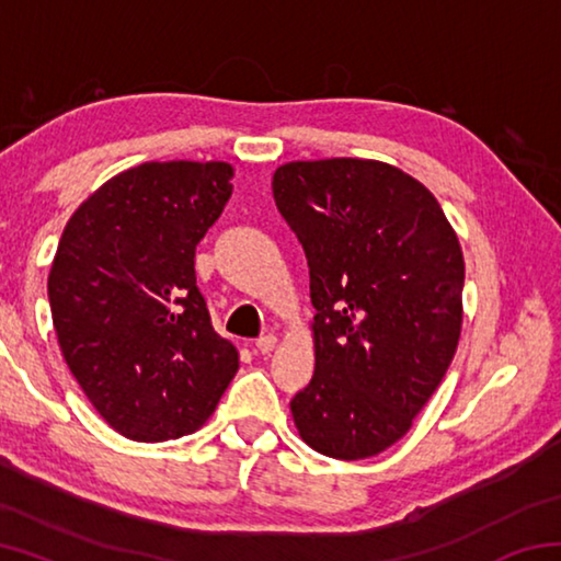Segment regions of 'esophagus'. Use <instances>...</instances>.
Returning a JSON list of instances; mask_svg holds the SVG:
<instances>
[{"label": "esophagus", "mask_w": 561, "mask_h": 561, "mask_svg": "<svg viewBox=\"0 0 561 561\" xmlns=\"http://www.w3.org/2000/svg\"><path fill=\"white\" fill-rule=\"evenodd\" d=\"M277 344H279V339L274 336V334H267V336L257 339V344H254V348H257L260 354H272V351L277 348Z\"/></svg>", "instance_id": "34e87169"}]
</instances>
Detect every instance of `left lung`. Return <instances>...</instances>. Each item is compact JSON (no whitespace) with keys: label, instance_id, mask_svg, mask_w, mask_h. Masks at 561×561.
<instances>
[{"label":"left lung","instance_id":"obj_1","mask_svg":"<svg viewBox=\"0 0 561 561\" xmlns=\"http://www.w3.org/2000/svg\"><path fill=\"white\" fill-rule=\"evenodd\" d=\"M272 195L317 309L314 378L291 401L294 425L327 458H374L411 431L458 348V234L428 187L381 160H291Z\"/></svg>","mask_w":561,"mask_h":561}]
</instances>
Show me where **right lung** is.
I'll return each mask as SVG.
<instances>
[{"label":"right lung","mask_w":561,"mask_h":561,"mask_svg":"<svg viewBox=\"0 0 561 561\" xmlns=\"http://www.w3.org/2000/svg\"><path fill=\"white\" fill-rule=\"evenodd\" d=\"M222 160L123 170L64 227L49 270L61 356L113 431L138 443L201 431L240 368L195 284V247L232 195Z\"/></svg>","instance_id":"right-lung-1"}]
</instances>
